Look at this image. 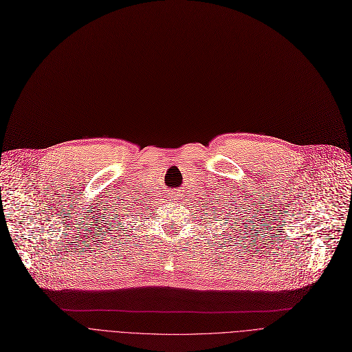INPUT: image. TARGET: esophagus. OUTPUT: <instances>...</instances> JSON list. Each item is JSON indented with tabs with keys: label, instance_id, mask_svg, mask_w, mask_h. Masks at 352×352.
I'll return each instance as SVG.
<instances>
[{
	"label": "esophagus",
	"instance_id": "34e87169",
	"mask_svg": "<svg viewBox=\"0 0 352 352\" xmlns=\"http://www.w3.org/2000/svg\"><path fill=\"white\" fill-rule=\"evenodd\" d=\"M168 199H173V201H175V199H178V194H173Z\"/></svg>",
	"mask_w": 352,
	"mask_h": 352
}]
</instances>
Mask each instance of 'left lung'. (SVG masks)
I'll return each instance as SVG.
<instances>
[{
  "mask_svg": "<svg viewBox=\"0 0 352 352\" xmlns=\"http://www.w3.org/2000/svg\"><path fill=\"white\" fill-rule=\"evenodd\" d=\"M219 215H221V214H219ZM232 219H235V218H232ZM217 221H218V219H217ZM226 221H228V219L226 218ZM243 224H244V223H243ZM221 227H223V224H221ZM230 228H232V227H230Z\"/></svg>",
  "mask_w": 352,
  "mask_h": 352,
  "instance_id": "obj_1",
  "label": "left lung"
}]
</instances>
